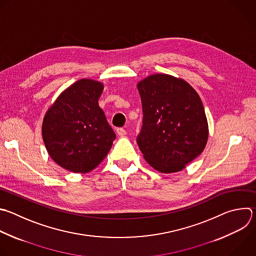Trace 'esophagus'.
<instances>
[{
	"mask_svg": "<svg viewBox=\"0 0 256 256\" xmlns=\"http://www.w3.org/2000/svg\"><path fill=\"white\" fill-rule=\"evenodd\" d=\"M116 134L120 136H124L126 134V130L122 128H116Z\"/></svg>",
	"mask_w": 256,
	"mask_h": 256,
	"instance_id": "esophagus-1",
	"label": "esophagus"
}]
</instances>
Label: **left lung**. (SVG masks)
I'll list each match as a JSON object with an SVG mask.
<instances>
[{
    "mask_svg": "<svg viewBox=\"0 0 256 256\" xmlns=\"http://www.w3.org/2000/svg\"><path fill=\"white\" fill-rule=\"evenodd\" d=\"M142 126L136 142L160 173L181 171L204 150L208 122L200 96L183 79L152 74L138 83Z\"/></svg>",
    "mask_w": 256,
    "mask_h": 256,
    "instance_id": "left-lung-1",
    "label": "left lung"
}]
</instances>
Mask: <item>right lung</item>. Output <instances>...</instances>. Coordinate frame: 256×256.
Instances as JSON below:
<instances>
[{
  "label": "right lung",
  "instance_id": "add662e5",
  "mask_svg": "<svg viewBox=\"0 0 256 256\" xmlns=\"http://www.w3.org/2000/svg\"><path fill=\"white\" fill-rule=\"evenodd\" d=\"M104 84L80 79L65 90L48 110L42 136L52 160L74 173H88L110 152L116 134L98 100Z\"/></svg>",
  "mask_w": 256,
  "mask_h": 256
}]
</instances>
